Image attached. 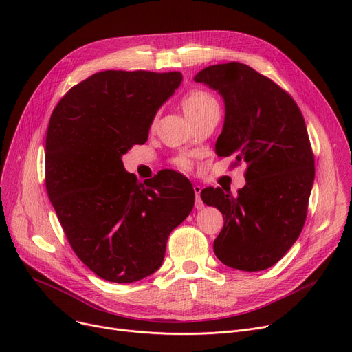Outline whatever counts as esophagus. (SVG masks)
I'll list each match as a JSON object with an SVG mask.
<instances>
[{
    "label": "esophagus",
    "instance_id": "34e87169",
    "mask_svg": "<svg viewBox=\"0 0 352 352\" xmlns=\"http://www.w3.org/2000/svg\"><path fill=\"white\" fill-rule=\"evenodd\" d=\"M201 190H202L201 186H197V184H195V186H194V192H195V208H197V210H202V208H204V202L201 201V197H199Z\"/></svg>",
    "mask_w": 352,
    "mask_h": 352
}]
</instances>
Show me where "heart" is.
<instances>
[{
    "label": "heart",
    "mask_w": 352,
    "mask_h": 352,
    "mask_svg": "<svg viewBox=\"0 0 352 352\" xmlns=\"http://www.w3.org/2000/svg\"><path fill=\"white\" fill-rule=\"evenodd\" d=\"M212 105H217L215 98L210 94L208 91L199 89V88L190 89L181 100V107H182L184 114H186L190 120H194L197 116L204 113L206 109H208ZM175 164H177V166H179V168H184V170L190 168V165H191L190 160L186 157L177 158Z\"/></svg>",
    "instance_id": "heart-1"
}]
</instances>
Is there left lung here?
I'll return each mask as SVG.
<instances>
[{"instance_id": "8db88e82", "label": "left lung", "mask_w": 352, "mask_h": 352, "mask_svg": "<svg viewBox=\"0 0 352 352\" xmlns=\"http://www.w3.org/2000/svg\"><path fill=\"white\" fill-rule=\"evenodd\" d=\"M194 80L224 98L217 155L247 164V184L238 195L219 187L201 191L202 201L224 217L214 252L235 270H267L305 224L316 166L304 117L287 91L245 64L210 65Z\"/></svg>"}]
</instances>
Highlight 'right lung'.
I'll list each match as a JSON object with an SVG mask.
<instances>
[{
  "label": "right lung",
  "instance_id": "obj_1",
  "mask_svg": "<svg viewBox=\"0 0 352 352\" xmlns=\"http://www.w3.org/2000/svg\"><path fill=\"white\" fill-rule=\"evenodd\" d=\"M181 81L178 71H101L74 85L51 114L47 192L71 248L105 281L155 272L171 231L192 211L190 179L164 170L140 182L121 160L148 140Z\"/></svg>",
  "mask_w": 352,
  "mask_h": 352
}]
</instances>
